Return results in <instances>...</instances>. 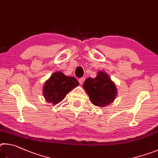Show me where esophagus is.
I'll list each match as a JSON object with an SVG mask.
<instances>
[{
	"instance_id": "esophagus-1",
	"label": "esophagus",
	"mask_w": 158,
	"mask_h": 158,
	"mask_svg": "<svg viewBox=\"0 0 158 158\" xmlns=\"http://www.w3.org/2000/svg\"><path fill=\"white\" fill-rule=\"evenodd\" d=\"M85 81V77H81V78H80V79H79L80 84H81V85L83 84V82H84Z\"/></svg>"
}]
</instances>
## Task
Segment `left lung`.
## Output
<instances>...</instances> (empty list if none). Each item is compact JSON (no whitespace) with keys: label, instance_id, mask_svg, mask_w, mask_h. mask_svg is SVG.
Wrapping results in <instances>:
<instances>
[{"label":"left lung","instance_id":"8db88e82","mask_svg":"<svg viewBox=\"0 0 158 158\" xmlns=\"http://www.w3.org/2000/svg\"><path fill=\"white\" fill-rule=\"evenodd\" d=\"M92 103L96 106L104 107L114 101L117 89L108 75L99 71L95 78L88 77L82 85Z\"/></svg>","mask_w":158,"mask_h":158}]
</instances>
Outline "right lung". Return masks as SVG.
<instances>
[{
    "mask_svg": "<svg viewBox=\"0 0 158 158\" xmlns=\"http://www.w3.org/2000/svg\"><path fill=\"white\" fill-rule=\"evenodd\" d=\"M79 85L76 77L64 75L62 72L53 73L45 82L43 88V96L46 101L52 105L59 103L67 94Z\"/></svg>",
    "mask_w": 158,
    "mask_h": 158,
    "instance_id": "right-lung-1",
    "label": "right lung"
}]
</instances>
